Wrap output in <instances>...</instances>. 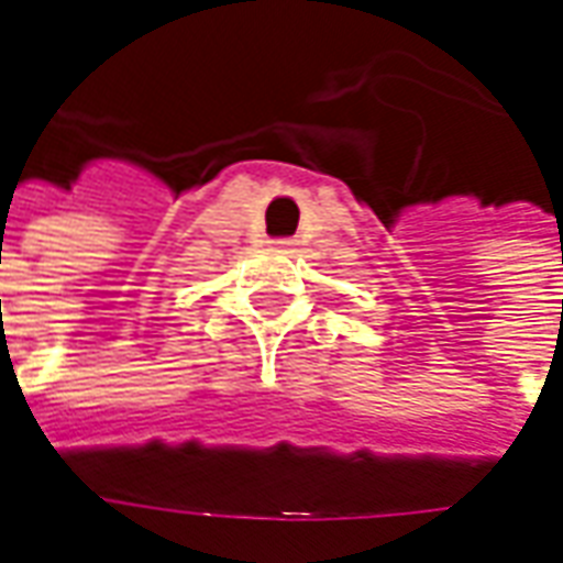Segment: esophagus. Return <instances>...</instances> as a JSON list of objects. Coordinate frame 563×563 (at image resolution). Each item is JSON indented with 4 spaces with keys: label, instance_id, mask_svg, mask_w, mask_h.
<instances>
[{
    "label": "esophagus",
    "instance_id": "esophagus-1",
    "mask_svg": "<svg viewBox=\"0 0 563 563\" xmlns=\"http://www.w3.org/2000/svg\"><path fill=\"white\" fill-rule=\"evenodd\" d=\"M274 244L280 246V250H292V246H295V238H277Z\"/></svg>",
    "mask_w": 563,
    "mask_h": 563
}]
</instances>
